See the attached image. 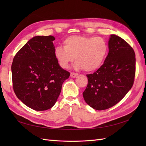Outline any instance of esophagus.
I'll use <instances>...</instances> for the list:
<instances>
[{"label": "esophagus", "instance_id": "esophagus-1", "mask_svg": "<svg viewBox=\"0 0 146 146\" xmlns=\"http://www.w3.org/2000/svg\"><path fill=\"white\" fill-rule=\"evenodd\" d=\"M78 73H71L70 74V77L71 78H75L77 76H78Z\"/></svg>", "mask_w": 146, "mask_h": 146}]
</instances>
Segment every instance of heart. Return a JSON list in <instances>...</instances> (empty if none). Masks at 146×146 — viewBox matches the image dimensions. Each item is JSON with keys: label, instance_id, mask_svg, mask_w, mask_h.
<instances>
[{"label": "heart", "instance_id": "1", "mask_svg": "<svg viewBox=\"0 0 146 146\" xmlns=\"http://www.w3.org/2000/svg\"><path fill=\"white\" fill-rule=\"evenodd\" d=\"M108 51L107 42L100 37L73 36L64 40L63 48H56L54 54L61 68H68L75 57L76 69L92 72L102 66Z\"/></svg>", "mask_w": 146, "mask_h": 146}]
</instances>
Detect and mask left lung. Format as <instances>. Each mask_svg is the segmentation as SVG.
Returning <instances> with one entry per match:
<instances>
[{
  "label": "left lung",
  "instance_id": "obj_1",
  "mask_svg": "<svg viewBox=\"0 0 146 146\" xmlns=\"http://www.w3.org/2000/svg\"><path fill=\"white\" fill-rule=\"evenodd\" d=\"M135 73L134 49L120 37L111 35L104 64L94 73L86 75L88 82L83 93V98L97 110L113 107L131 89Z\"/></svg>",
  "mask_w": 146,
  "mask_h": 146
}]
</instances>
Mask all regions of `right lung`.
Instances as JSON below:
<instances>
[{
	"instance_id": "obj_1",
	"label": "right lung",
	"mask_w": 146,
	"mask_h": 146,
	"mask_svg": "<svg viewBox=\"0 0 146 146\" xmlns=\"http://www.w3.org/2000/svg\"><path fill=\"white\" fill-rule=\"evenodd\" d=\"M54 39L52 36L34 37L17 52L12 64L15 94L24 104L35 110L53 107L62 84L70 75L54 57Z\"/></svg>"
}]
</instances>
